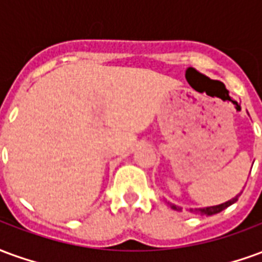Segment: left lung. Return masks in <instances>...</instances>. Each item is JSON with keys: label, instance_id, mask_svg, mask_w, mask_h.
Masks as SVG:
<instances>
[{"label": "left lung", "instance_id": "1", "mask_svg": "<svg viewBox=\"0 0 262 262\" xmlns=\"http://www.w3.org/2000/svg\"><path fill=\"white\" fill-rule=\"evenodd\" d=\"M240 195V193H238ZM238 195H236L234 198H231L230 201H226L225 203H220V205H214V206H206V208H195V209H189V212L191 213L195 214H205V216H212V214H216L222 212V210H225L226 208H229L230 205H233L234 202H237V199H238ZM171 208L174 209V210H181L180 206H177L174 203L168 202Z\"/></svg>", "mask_w": 262, "mask_h": 262}]
</instances>
